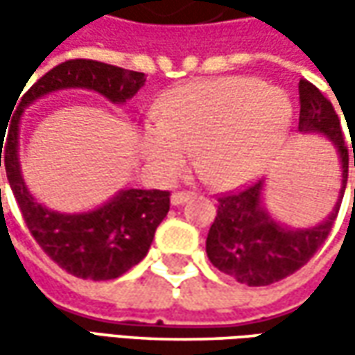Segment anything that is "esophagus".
<instances>
[{"label": "esophagus", "instance_id": "1", "mask_svg": "<svg viewBox=\"0 0 355 355\" xmlns=\"http://www.w3.org/2000/svg\"><path fill=\"white\" fill-rule=\"evenodd\" d=\"M196 193L193 191H173L171 193V203L173 205H182V203H185L189 198H193Z\"/></svg>", "mask_w": 355, "mask_h": 355}]
</instances>
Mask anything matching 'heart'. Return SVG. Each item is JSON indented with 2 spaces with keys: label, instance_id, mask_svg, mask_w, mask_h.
I'll return each mask as SVG.
<instances>
[{
  "label": "heart",
  "instance_id": "1",
  "mask_svg": "<svg viewBox=\"0 0 355 355\" xmlns=\"http://www.w3.org/2000/svg\"><path fill=\"white\" fill-rule=\"evenodd\" d=\"M288 96L254 78L201 80L171 90L157 106L159 124L144 128V150L164 178H175L193 152L215 187H235L261 168L284 136Z\"/></svg>",
  "mask_w": 355,
  "mask_h": 355
}]
</instances>
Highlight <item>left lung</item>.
<instances>
[{"label":"left lung","mask_w":355,"mask_h":355,"mask_svg":"<svg viewBox=\"0 0 355 355\" xmlns=\"http://www.w3.org/2000/svg\"><path fill=\"white\" fill-rule=\"evenodd\" d=\"M298 130L320 132L334 142L340 152V199L336 203L334 211L320 225L293 231L272 221L263 209V182L245 185L237 191L221 193L217 198V215L207 233L205 251L215 268L247 286H266L279 282L306 265L330 235L348 184V146L344 140L340 118L336 114L334 106L306 78H300L298 83Z\"/></svg>","instance_id":"left-lung-1"}]
</instances>
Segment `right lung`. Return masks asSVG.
<instances>
[{"label": "right lung", "instance_id": "add662e5", "mask_svg": "<svg viewBox=\"0 0 355 355\" xmlns=\"http://www.w3.org/2000/svg\"><path fill=\"white\" fill-rule=\"evenodd\" d=\"M144 83V73L114 64L92 59L64 61L23 94L6 138L1 134L0 166L3 162L25 225L49 259L78 279H118L138 265L152 245L157 225L170 211V191L124 189L94 211L75 215L51 211L35 201L21 178L17 159L21 114L27 104L53 90L90 89L120 104L132 98Z\"/></svg>", "mask_w": 355, "mask_h": 355}]
</instances>
